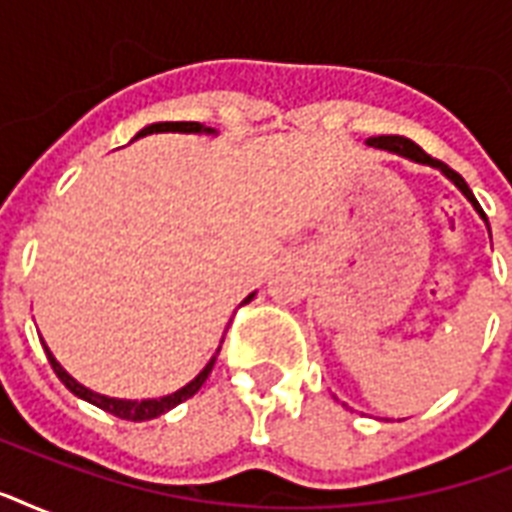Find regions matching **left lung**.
<instances>
[{"instance_id":"1","label":"left lung","mask_w":512,"mask_h":512,"mask_svg":"<svg viewBox=\"0 0 512 512\" xmlns=\"http://www.w3.org/2000/svg\"><path fill=\"white\" fill-rule=\"evenodd\" d=\"M366 146L380 148V151H388V154H396V156H401V159H409V162L422 164V167H433V170L441 172V175H444L449 183L457 185L462 196H465V199L473 204V209H476L478 215H481V220L486 223V231H489V236H492V228H489V220H486L484 209H481V204H478L476 196H473V191H470V185L462 180L460 172H454L452 167H446V164L438 162V159H430V156L425 154V151H422V148L417 146L414 140L404 138V135H380V138H369L366 140Z\"/></svg>"}]
</instances>
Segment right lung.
Listing matches in <instances>:
<instances>
[{"label":"right lung","mask_w":512,"mask_h":512,"mask_svg":"<svg viewBox=\"0 0 512 512\" xmlns=\"http://www.w3.org/2000/svg\"><path fill=\"white\" fill-rule=\"evenodd\" d=\"M154 132H183V135H212V138L217 135V130H212V127H204V124H199V122H156V124H148V127H143V130H140L132 140L146 138V135H154ZM252 297H255V292L244 297V303H249ZM42 345H44V353H47V358H50L52 372L58 374V380L63 382V385H66V388L71 390L76 398H82V401H87V404H92V406H98V409H103V412L116 414V417H122V420H132V422H146V420H154V417H162L164 412H170V409H175L177 404H183L185 398H191L193 393H199V388L204 385V382H207L209 372H212V366H215L217 353H220V348H217L215 356L207 361V366H204V369H201V372L196 374V377H193L188 385H183L180 390H175V393H167V396H159V398H143V401H130V398H111V396H103V393H95V390H90V388H84L82 382L74 380V377H71V374H68L63 366H60L58 358L52 356V350L47 348V342L42 340Z\"/></svg>","instance_id":"add662e5"}]
</instances>
